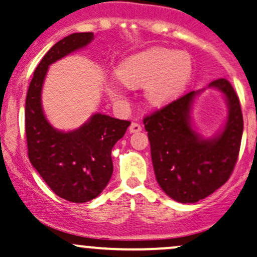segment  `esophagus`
<instances>
[{"instance_id":"obj_1","label":"esophagus","mask_w":257,"mask_h":257,"mask_svg":"<svg viewBox=\"0 0 257 257\" xmlns=\"http://www.w3.org/2000/svg\"><path fill=\"white\" fill-rule=\"evenodd\" d=\"M142 131V125H140L139 123H136V121H133V123L131 124V126H129V132L131 133H138V132Z\"/></svg>"}]
</instances>
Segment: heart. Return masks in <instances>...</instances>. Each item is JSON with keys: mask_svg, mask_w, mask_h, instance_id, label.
I'll use <instances>...</instances> for the list:
<instances>
[{"mask_svg": "<svg viewBox=\"0 0 257 257\" xmlns=\"http://www.w3.org/2000/svg\"><path fill=\"white\" fill-rule=\"evenodd\" d=\"M118 80L132 88L145 85V97L151 104H165L182 92L192 75V61L183 51L172 53L165 48H149L124 59L115 70ZM108 93L123 102V93L109 85Z\"/></svg>", "mask_w": 257, "mask_h": 257, "instance_id": "heart-1", "label": "heart"}]
</instances>
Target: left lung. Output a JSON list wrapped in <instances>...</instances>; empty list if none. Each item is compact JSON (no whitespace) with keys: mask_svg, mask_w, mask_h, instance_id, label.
<instances>
[{"mask_svg":"<svg viewBox=\"0 0 257 257\" xmlns=\"http://www.w3.org/2000/svg\"><path fill=\"white\" fill-rule=\"evenodd\" d=\"M208 87L219 90L229 108L225 126L217 137L204 139L192 128L196 91L144 118L156 181L180 203H196L221 187L239 156L244 128L239 97L226 79L212 81Z\"/></svg>","mask_w":257,"mask_h":257,"instance_id":"8db88e82","label":"left lung"}]
</instances>
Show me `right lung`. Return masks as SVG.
Instances as JSON below:
<instances>
[{
  "instance_id": "add662e5",
  "label": "right lung",
  "mask_w": 257,
  "mask_h": 257,
  "mask_svg": "<svg viewBox=\"0 0 257 257\" xmlns=\"http://www.w3.org/2000/svg\"><path fill=\"white\" fill-rule=\"evenodd\" d=\"M93 33H74L54 44L29 83L26 98L28 158L38 174L61 198L85 203L96 198L113 174L110 151L129 120L96 113L79 129L60 132L50 125L42 107V88L49 65L90 44Z\"/></svg>"
}]
</instances>
